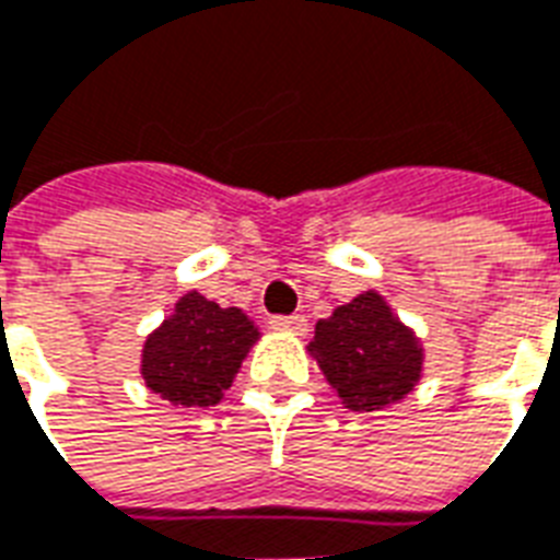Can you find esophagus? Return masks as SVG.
I'll use <instances>...</instances> for the list:
<instances>
[{"mask_svg":"<svg viewBox=\"0 0 560 560\" xmlns=\"http://www.w3.org/2000/svg\"><path fill=\"white\" fill-rule=\"evenodd\" d=\"M268 324H271V329H280V332H298V336L306 332V318L303 315H275Z\"/></svg>","mask_w":560,"mask_h":560,"instance_id":"esophagus-1","label":"esophagus"}]
</instances>
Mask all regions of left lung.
<instances>
[{"instance_id": "1", "label": "left lung", "mask_w": 560, "mask_h": 560, "mask_svg": "<svg viewBox=\"0 0 560 560\" xmlns=\"http://www.w3.org/2000/svg\"><path fill=\"white\" fill-rule=\"evenodd\" d=\"M310 353L350 411H376L402 400L423 365L418 339L376 292L359 294L320 318Z\"/></svg>"}]
</instances>
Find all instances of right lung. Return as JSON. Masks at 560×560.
I'll list each match as a JSON object with an SVG mask.
<instances>
[{"instance_id":"add662e5","label":"right lung","mask_w":560,"mask_h":560,"mask_svg":"<svg viewBox=\"0 0 560 560\" xmlns=\"http://www.w3.org/2000/svg\"><path fill=\"white\" fill-rule=\"evenodd\" d=\"M257 339L259 329L245 312L221 310L215 301L189 292L145 341L142 380L175 406H215Z\"/></svg>"}]
</instances>
